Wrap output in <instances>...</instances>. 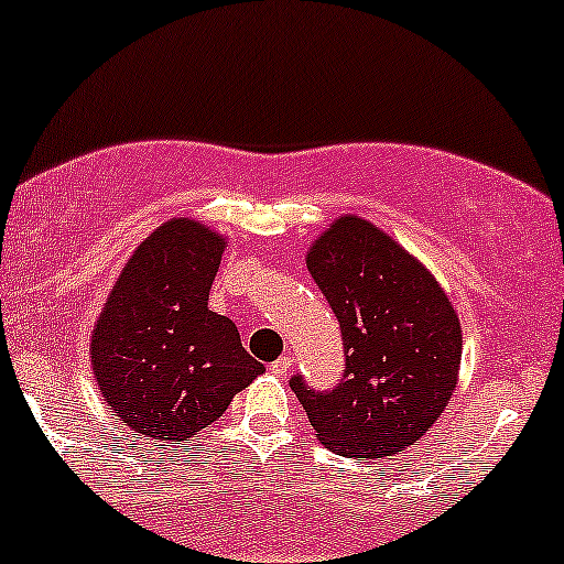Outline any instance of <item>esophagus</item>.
<instances>
[{
    "instance_id": "34e87169",
    "label": "esophagus",
    "mask_w": 564,
    "mask_h": 564,
    "mask_svg": "<svg viewBox=\"0 0 564 564\" xmlns=\"http://www.w3.org/2000/svg\"><path fill=\"white\" fill-rule=\"evenodd\" d=\"M292 356H281V358H275V361L270 364V372L272 375H278V377H283V375H289L292 372Z\"/></svg>"
}]
</instances>
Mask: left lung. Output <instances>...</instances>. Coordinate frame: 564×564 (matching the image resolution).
<instances>
[{"mask_svg": "<svg viewBox=\"0 0 564 564\" xmlns=\"http://www.w3.org/2000/svg\"><path fill=\"white\" fill-rule=\"evenodd\" d=\"M343 332V377L315 391L289 380L315 436L345 457H388L417 442L455 391L463 337L429 270L386 232L343 216L307 253Z\"/></svg>", "mask_w": 564, "mask_h": 564, "instance_id": "1", "label": "left lung"}]
</instances>
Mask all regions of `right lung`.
Listing matches in <instances>:
<instances>
[{"instance_id": "right-lung-1", "label": "right lung", "mask_w": 564, "mask_h": 564, "mask_svg": "<svg viewBox=\"0 0 564 564\" xmlns=\"http://www.w3.org/2000/svg\"><path fill=\"white\" fill-rule=\"evenodd\" d=\"M225 240L173 219L135 249L93 334V372L104 401L133 436L158 447L208 429L262 364L238 326L208 311Z\"/></svg>"}]
</instances>
